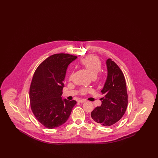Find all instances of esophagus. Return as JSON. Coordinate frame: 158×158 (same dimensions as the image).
<instances>
[{"label":"esophagus","instance_id":"1","mask_svg":"<svg viewBox=\"0 0 158 158\" xmlns=\"http://www.w3.org/2000/svg\"><path fill=\"white\" fill-rule=\"evenodd\" d=\"M78 102H86V99H79V100H78Z\"/></svg>","mask_w":158,"mask_h":158}]
</instances>
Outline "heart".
Listing matches in <instances>:
<instances>
[{
  "instance_id": "obj_1",
  "label": "heart",
  "mask_w": 158,
  "mask_h": 158,
  "mask_svg": "<svg viewBox=\"0 0 158 158\" xmlns=\"http://www.w3.org/2000/svg\"><path fill=\"white\" fill-rule=\"evenodd\" d=\"M81 64L83 67L89 72L92 77H95L98 73L101 71L102 68V64L100 60L95 56H89L81 60ZM72 75H70V79H72ZM88 92L86 89H82V93L86 94Z\"/></svg>"
}]
</instances>
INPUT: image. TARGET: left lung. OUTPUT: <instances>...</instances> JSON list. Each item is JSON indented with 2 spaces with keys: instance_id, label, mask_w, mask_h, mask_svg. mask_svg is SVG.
I'll return each instance as SVG.
<instances>
[{
  "instance_id": "1",
  "label": "left lung",
  "mask_w": 158,
  "mask_h": 158,
  "mask_svg": "<svg viewBox=\"0 0 158 158\" xmlns=\"http://www.w3.org/2000/svg\"><path fill=\"white\" fill-rule=\"evenodd\" d=\"M108 76L102 94V104L90 114L91 119L104 126H110L120 120L128 104L127 86L124 74L118 66L111 60H106Z\"/></svg>"
}]
</instances>
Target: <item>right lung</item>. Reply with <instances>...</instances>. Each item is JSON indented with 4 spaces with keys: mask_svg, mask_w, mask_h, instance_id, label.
<instances>
[{
    "mask_svg": "<svg viewBox=\"0 0 158 158\" xmlns=\"http://www.w3.org/2000/svg\"><path fill=\"white\" fill-rule=\"evenodd\" d=\"M77 57L59 53L48 57L37 68L30 88L31 109L45 127H58L68 120L75 100H62L63 81L68 65Z\"/></svg>",
    "mask_w": 158,
    "mask_h": 158,
    "instance_id": "obj_1",
    "label": "right lung"
}]
</instances>
